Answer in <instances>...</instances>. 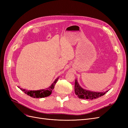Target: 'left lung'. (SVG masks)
I'll list each match as a JSON object with an SVG mask.
<instances>
[{"mask_svg":"<svg viewBox=\"0 0 128 128\" xmlns=\"http://www.w3.org/2000/svg\"><path fill=\"white\" fill-rule=\"evenodd\" d=\"M109 90L104 92H94L86 90L81 87L78 83L77 80H75V92L76 95L80 99H95L102 96Z\"/></svg>","mask_w":128,"mask_h":128,"instance_id":"left-lung-1","label":"left lung"}]
</instances>
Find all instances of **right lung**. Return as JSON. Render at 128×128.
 Here are the masks:
<instances>
[{
	"mask_svg": "<svg viewBox=\"0 0 128 128\" xmlns=\"http://www.w3.org/2000/svg\"><path fill=\"white\" fill-rule=\"evenodd\" d=\"M59 77H58L56 78L55 80L54 81L53 83L51 84V86H49L48 88H46L45 89H42V90H26L25 89L20 88L21 90L24 92L25 94H28V96H32L33 98H44L46 97V96H48L50 95H51L52 90L54 88V86L58 81V79H59ZM18 88L20 87L18 86Z\"/></svg>",
	"mask_w": 128,
	"mask_h": 128,
	"instance_id": "add662e5",
	"label": "right lung"
}]
</instances>
